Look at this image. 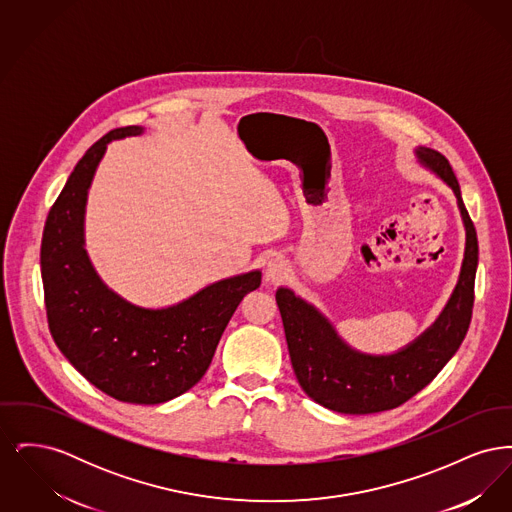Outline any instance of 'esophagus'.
Instances as JSON below:
<instances>
[{"label": "esophagus", "instance_id": "esophagus-1", "mask_svg": "<svg viewBox=\"0 0 512 512\" xmlns=\"http://www.w3.org/2000/svg\"><path fill=\"white\" fill-rule=\"evenodd\" d=\"M288 276H290V267H288L286 261H282V259H278V257L268 261L267 267H265V278H267V282H270V284H280V282H284Z\"/></svg>", "mask_w": 512, "mask_h": 512}]
</instances>
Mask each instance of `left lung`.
<instances>
[{"label": "left lung", "instance_id": "8db88e82", "mask_svg": "<svg viewBox=\"0 0 512 512\" xmlns=\"http://www.w3.org/2000/svg\"><path fill=\"white\" fill-rule=\"evenodd\" d=\"M414 153L453 190L466 230L461 276L436 322L397 353L368 355L341 340L317 307L288 288L276 292L297 382L318 405L336 413H382L403 405L438 376L470 326L478 267L476 228L449 161L430 147H418Z\"/></svg>", "mask_w": 512, "mask_h": 512}]
</instances>
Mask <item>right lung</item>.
<instances>
[{
  "instance_id": "add662e5",
  "label": "right lung",
  "mask_w": 512,
  "mask_h": 512,
  "mask_svg": "<svg viewBox=\"0 0 512 512\" xmlns=\"http://www.w3.org/2000/svg\"><path fill=\"white\" fill-rule=\"evenodd\" d=\"M142 132L115 128L76 163L49 209L40 265L49 332L69 363L119 401L157 405L203 378L228 320L261 286V272L219 280L165 309L132 305L101 282L84 249L88 190L107 144Z\"/></svg>"
}]
</instances>
